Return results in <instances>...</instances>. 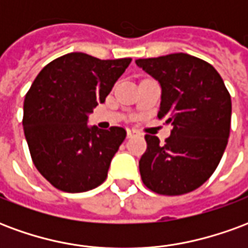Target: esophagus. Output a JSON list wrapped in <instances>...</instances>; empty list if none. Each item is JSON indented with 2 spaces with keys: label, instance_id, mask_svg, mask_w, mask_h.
<instances>
[{
  "label": "esophagus",
  "instance_id": "34e87169",
  "mask_svg": "<svg viewBox=\"0 0 248 248\" xmlns=\"http://www.w3.org/2000/svg\"><path fill=\"white\" fill-rule=\"evenodd\" d=\"M138 134H140V133L135 129H127V137H129V138H133V137H135V135Z\"/></svg>",
  "mask_w": 248,
  "mask_h": 248
}]
</instances>
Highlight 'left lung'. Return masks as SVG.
Instances as JSON below:
<instances>
[{
    "label": "left lung",
    "instance_id": "obj_1",
    "mask_svg": "<svg viewBox=\"0 0 248 248\" xmlns=\"http://www.w3.org/2000/svg\"><path fill=\"white\" fill-rule=\"evenodd\" d=\"M135 63L161 83L158 118L172 124L171 135L159 143L146 134L140 161L142 182L161 195H182L213 175L227 146L231 97L219 73L201 58L175 53Z\"/></svg>",
    "mask_w": 248,
    "mask_h": 248
}]
</instances>
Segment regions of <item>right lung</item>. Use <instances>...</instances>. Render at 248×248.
Listing matches in <instances>:
<instances>
[{
	"mask_svg": "<svg viewBox=\"0 0 248 248\" xmlns=\"http://www.w3.org/2000/svg\"><path fill=\"white\" fill-rule=\"evenodd\" d=\"M130 62L69 53L47 63L26 93L22 124L30 155L58 190L83 192L105 182L126 130L89 127L87 118Z\"/></svg>",
	"mask_w": 248,
	"mask_h": 248,
	"instance_id": "1",
	"label": "right lung"
}]
</instances>
